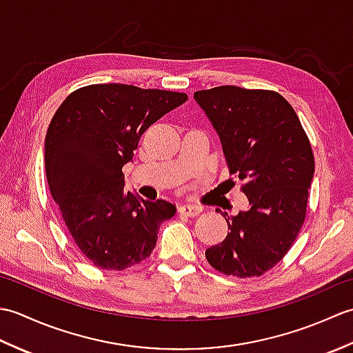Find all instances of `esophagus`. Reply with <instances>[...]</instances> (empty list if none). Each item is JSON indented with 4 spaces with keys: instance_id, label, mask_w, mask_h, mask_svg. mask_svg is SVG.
<instances>
[{
    "instance_id": "34e87169",
    "label": "esophagus",
    "mask_w": 353,
    "mask_h": 353,
    "mask_svg": "<svg viewBox=\"0 0 353 353\" xmlns=\"http://www.w3.org/2000/svg\"><path fill=\"white\" fill-rule=\"evenodd\" d=\"M201 212V209L196 205H182L179 206V214L181 215H188V216H196Z\"/></svg>"
}]
</instances>
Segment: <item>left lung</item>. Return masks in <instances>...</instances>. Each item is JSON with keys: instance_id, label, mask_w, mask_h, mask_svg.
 Listing matches in <instances>:
<instances>
[{"instance_id": "obj_1", "label": "left lung", "mask_w": 353, "mask_h": 353, "mask_svg": "<svg viewBox=\"0 0 353 353\" xmlns=\"http://www.w3.org/2000/svg\"><path fill=\"white\" fill-rule=\"evenodd\" d=\"M194 99L250 205L236 215L216 209L230 232L209 247L206 259L220 273L259 277L282 261L303 226L314 174L308 134L291 104L268 89L216 86Z\"/></svg>"}]
</instances>
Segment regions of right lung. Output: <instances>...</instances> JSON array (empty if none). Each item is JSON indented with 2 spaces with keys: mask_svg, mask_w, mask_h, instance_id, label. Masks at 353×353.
I'll list each match as a JSON object with an SVG mask.
<instances>
[{
  "mask_svg": "<svg viewBox=\"0 0 353 353\" xmlns=\"http://www.w3.org/2000/svg\"><path fill=\"white\" fill-rule=\"evenodd\" d=\"M188 100L183 92L132 85H89L71 92L45 137L52 199L80 252L100 270L139 264L176 214L167 200L124 191L123 167L150 125Z\"/></svg>",
  "mask_w": 353,
  "mask_h": 353,
  "instance_id": "obj_1",
  "label": "right lung"
}]
</instances>
